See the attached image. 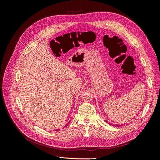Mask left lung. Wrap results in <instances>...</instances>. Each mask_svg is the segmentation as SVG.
Wrapping results in <instances>:
<instances>
[{
  "instance_id": "1",
  "label": "left lung",
  "mask_w": 160,
  "mask_h": 160,
  "mask_svg": "<svg viewBox=\"0 0 160 160\" xmlns=\"http://www.w3.org/2000/svg\"><path fill=\"white\" fill-rule=\"evenodd\" d=\"M108 123L110 124L111 125H115V126H116V127H122V125H123V124L120 125V124H112V123Z\"/></svg>"
}]
</instances>
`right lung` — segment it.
<instances>
[{"label": "right lung", "instance_id": "1", "mask_svg": "<svg viewBox=\"0 0 160 160\" xmlns=\"http://www.w3.org/2000/svg\"><path fill=\"white\" fill-rule=\"evenodd\" d=\"M68 123H67V124H66V125H65V127H67V125H68ZM56 130H57V131H59V129H56Z\"/></svg>", "mask_w": 160, "mask_h": 160}]
</instances>
